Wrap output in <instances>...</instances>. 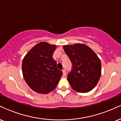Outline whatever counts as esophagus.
<instances>
[{
    "label": "esophagus",
    "mask_w": 121,
    "mask_h": 121,
    "mask_svg": "<svg viewBox=\"0 0 121 121\" xmlns=\"http://www.w3.org/2000/svg\"><path fill=\"white\" fill-rule=\"evenodd\" d=\"M62 73H63V76H65V75H66V70L65 69H63V70H62Z\"/></svg>",
    "instance_id": "esophagus-1"
}]
</instances>
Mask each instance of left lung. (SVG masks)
Instances as JSON below:
<instances>
[{"label":"left lung","instance_id":"left-lung-1","mask_svg":"<svg viewBox=\"0 0 121 121\" xmlns=\"http://www.w3.org/2000/svg\"><path fill=\"white\" fill-rule=\"evenodd\" d=\"M72 64V69L67 80L73 90L77 92L90 91L99 81L101 62L95 53L85 44H74L63 46Z\"/></svg>","mask_w":121,"mask_h":121}]
</instances>
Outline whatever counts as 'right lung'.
<instances>
[{
  "label": "right lung",
  "mask_w": 121,
  "mask_h": 121,
  "mask_svg": "<svg viewBox=\"0 0 121 121\" xmlns=\"http://www.w3.org/2000/svg\"><path fill=\"white\" fill-rule=\"evenodd\" d=\"M56 45L41 42L26 54L22 62V72L28 85L40 94H47L57 85L62 72L57 67L52 56Z\"/></svg>",
  "instance_id": "1"
}]
</instances>
